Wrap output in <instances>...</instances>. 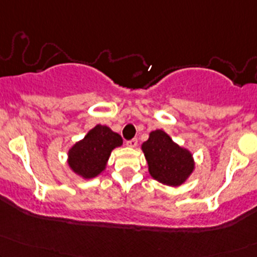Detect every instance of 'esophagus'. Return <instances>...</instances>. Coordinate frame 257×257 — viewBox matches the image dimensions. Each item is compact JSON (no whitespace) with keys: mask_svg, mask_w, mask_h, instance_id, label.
Masks as SVG:
<instances>
[{"mask_svg":"<svg viewBox=\"0 0 257 257\" xmlns=\"http://www.w3.org/2000/svg\"><path fill=\"white\" fill-rule=\"evenodd\" d=\"M126 145H128L129 148H135V146L138 145V139L137 138H133V139L128 140V142H126Z\"/></svg>","mask_w":257,"mask_h":257,"instance_id":"esophagus-1","label":"esophagus"}]
</instances>
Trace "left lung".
Segmentation results:
<instances>
[{"label":"left lung","instance_id":"obj_1","mask_svg":"<svg viewBox=\"0 0 257 257\" xmlns=\"http://www.w3.org/2000/svg\"><path fill=\"white\" fill-rule=\"evenodd\" d=\"M142 149L150 174L163 184L180 185L194 170L190 152L179 148L163 131L151 132Z\"/></svg>","mask_w":257,"mask_h":257}]
</instances>
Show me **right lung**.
<instances>
[{"label":"right lung","instance_id":"1","mask_svg":"<svg viewBox=\"0 0 257 257\" xmlns=\"http://www.w3.org/2000/svg\"><path fill=\"white\" fill-rule=\"evenodd\" d=\"M122 143L119 134L97 124L69 150L70 168L84 178H94L105 170L111 151Z\"/></svg>","mask_w":257,"mask_h":257}]
</instances>
